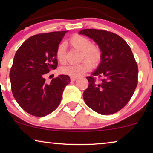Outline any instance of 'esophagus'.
<instances>
[{"label":"esophagus","mask_w":153,"mask_h":153,"mask_svg":"<svg viewBox=\"0 0 153 153\" xmlns=\"http://www.w3.org/2000/svg\"><path fill=\"white\" fill-rule=\"evenodd\" d=\"M77 77H74V76H71L70 77V80L72 81H74L75 80H76Z\"/></svg>","instance_id":"obj_1"}]
</instances>
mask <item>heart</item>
Wrapping results in <instances>:
<instances>
[{
    "label": "heart",
    "mask_w": 153,
    "mask_h": 153,
    "mask_svg": "<svg viewBox=\"0 0 153 153\" xmlns=\"http://www.w3.org/2000/svg\"><path fill=\"white\" fill-rule=\"evenodd\" d=\"M68 45L73 49L80 51V63L71 65L60 68V72L70 76H79L85 74L91 69L96 67L101 62L102 51L99 45L91 43V39L81 35H74L69 39ZM56 58L58 62L62 65L66 63L65 46L60 44L56 51Z\"/></svg>",
    "instance_id": "b5f03b06"
}]
</instances>
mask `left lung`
<instances>
[{
  "label": "left lung",
  "instance_id": "8db88e82",
  "mask_svg": "<svg viewBox=\"0 0 153 153\" xmlns=\"http://www.w3.org/2000/svg\"><path fill=\"white\" fill-rule=\"evenodd\" d=\"M79 33L93 39L102 51L99 67L86 77L85 104L100 114H115L128 103L137 86L139 70L131 48L122 37L107 30L83 29Z\"/></svg>",
  "mask_w": 153,
  "mask_h": 153
}]
</instances>
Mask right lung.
<instances>
[{
	"mask_svg": "<svg viewBox=\"0 0 153 153\" xmlns=\"http://www.w3.org/2000/svg\"><path fill=\"white\" fill-rule=\"evenodd\" d=\"M67 31L41 33L29 37L19 48L10 72L14 99L25 111L43 117L53 112L61 101L65 87L70 82L68 75H59L51 83L45 74L56 70V51Z\"/></svg>",
	"mask_w": 153,
	"mask_h": 153,
	"instance_id": "obj_1",
	"label": "right lung"
}]
</instances>
